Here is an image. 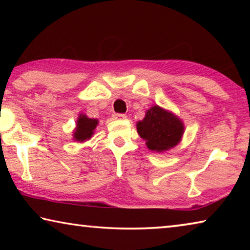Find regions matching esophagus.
Instances as JSON below:
<instances>
[{
    "instance_id": "1",
    "label": "esophagus",
    "mask_w": 250,
    "mask_h": 250,
    "mask_svg": "<svg viewBox=\"0 0 250 250\" xmlns=\"http://www.w3.org/2000/svg\"><path fill=\"white\" fill-rule=\"evenodd\" d=\"M112 117L115 118V119H125L126 118L125 113H113Z\"/></svg>"
}]
</instances>
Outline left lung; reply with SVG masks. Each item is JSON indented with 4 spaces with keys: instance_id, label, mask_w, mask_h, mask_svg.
Here are the masks:
<instances>
[{
    "instance_id": "8db88e82",
    "label": "left lung",
    "mask_w": 250,
    "mask_h": 250,
    "mask_svg": "<svg viewBox=\"0 0 250 250\" xmlns=\"http://www.w3.org/2000/svg\"><path fill=\"white\" fill-rule=\"evenodd\" d=\"M138 133L152 151L162 152L180 142L184 126L179 118L159 105H153L146 113L145 119L137 125Z\"/></svg>"
}]
</instances>
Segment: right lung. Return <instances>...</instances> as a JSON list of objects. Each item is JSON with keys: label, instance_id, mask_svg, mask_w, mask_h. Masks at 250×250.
<instances>
[{"label": "right lung", "instance_id": "obj_1", "mask_svg": "<svg viewBox=\"0 0 250 250\" xmlns=\"http://www.w3.org/2000/svg\"><path fill=\"white\" fill-rule=\"evenodd\" d=\"M97 125H98V120L90 119V118H87L84 115L80 116L77 121V128H76L74 133L75 140L83 142L87 139H90Z\"/></svg>", "mask_w": 250, "mask_h": 250}]
</instances>
